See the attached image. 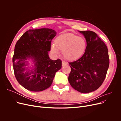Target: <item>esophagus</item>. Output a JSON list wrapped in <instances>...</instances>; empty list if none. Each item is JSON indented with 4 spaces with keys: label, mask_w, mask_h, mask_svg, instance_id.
Returning <instances> with one entry per match:
<instances>
[{
    "label": "esophagus",
    "mask_w": 121,
    "mask_h": 121,
    "mask_svg": "<svg viewBox=\"0 0 121 121\" xmlns=\"http://www.w3.org/2000/svg\"><path fill=\"white\" fill-rule=\"evenodd\" d=\"M68 64L66 63V62H65V61H62V66H65V65H67Z\"/></svg>",
    "instance_id": "34e87169"
}]
</instances>
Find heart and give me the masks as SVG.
<instances>
[{
  "label": "heart",
  "mask_w": 121,
  "mask_h": 121,
  "mask_svg": "<svg viewBox=\"0 0 121 121\" xmlns=\"http://www.w3.org/2000/svg\"><path fill=\"white\" fill-rule=\"evenodd\" d=\"M86 48L85 39L70 33L58 36L54 40V44L51 46L52 53L57 54L58 50L63 51L64 57L69 61L79 60L83 56Z\"/></svg>",
  "instance_id": "obj_1"
}]
</instances>
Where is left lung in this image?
I'll return each instance as SVG.
<instances>
[{
	"label": "left lung",
	"instance_id": "obj_1",
	"mask_svg": "<svg viewBox=\"0 0 121 121\" xmlns=\"http://www.w3.org/2000/svg\"><path fill=\"white\" fill-rule=\"evenodd\" d=\"M85 37L87 46L83 56L69 63L71 68L68 80L80 92L87 93L97 90L105 78L109 60L107 46L95 33L79 31Z\"/></svg>",
	"mask_w": 121,
	"mask_h": 121
}]
</instances>
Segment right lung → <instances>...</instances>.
<instances>
[{
  "mask_svg": "<svg viewBox=\"0 0 121 121\" xmlns=\"http://www.w3.org/2000/svg\"><path fill=\"white\" fill-rule=\"evenodd\" d=\"M56 34L48 28L29 30L17 41L13 57V71L17 82L25 89L36 92L46 89L61 69V60H53L48 56ZM29 58L35 64L31 70L25 67Z\"/></svg>",
  "mask_w": 121,
  "mask_h": 121,
  "instance_id": "right-lung-1",
  "label": "right lung"
}]
</instances>
